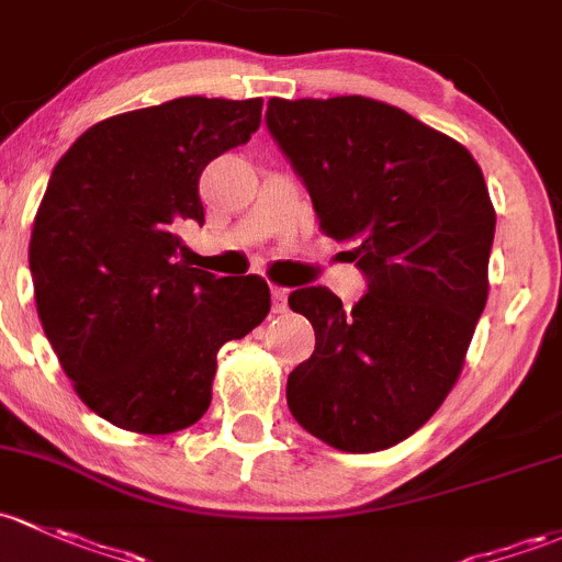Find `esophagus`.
<instances>
[{
	"mask_svg": "<svg viewBox=\"0 0 562 562\" xmlns=\"http://www.w3.org/2000/svg\"><path fill=\"white\" fill-rule=\"evenodd\" d=\"M271 310L285 312L288 310V291L285 288H271Z\"/></svg>",
	"mask_w": 562,
	"mask_h": 562,
	"instance_id": "34e87169",
	"label": "esophagus"
}]
</instances>
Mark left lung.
I'll use <instances>...</instances> for the list:
<instances>
[{
	"label": "left lung",
	"instance_id": "8db88e82",
	"mask_svg": "<svg viewBox=\"0 0 562 562\" xmlns=\"http://www.w3.org/2000/svg\"><path fill=\"white\" fill-rule=\"evenodd\" d=\"M266 128L321 232L350 245L366 277L352 310L323 285L288 299L315 328L288 409L336 450H387L447 398L487 304L495 210L482 169L447 134L366 97L271 99Z\"/></svg>",
	"mask_w": 562,
	"mask_h": 562
}]
</instances>
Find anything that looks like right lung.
I'll list each match as a JSON object with an SVG mask.
<instances>
[{"instance_id":"obj_1","label":"right lung","mask_w":562,"mask_h":562,"mask_svg":"<svg viewBox=\"0 0 562 562\" xmlns=\"http://www.w3.org/2000/svg\"><path fill=\"white\" fill-rule=\"evenodd\" d=\"M261 99L182 97L80 134L47 180L29 241L34 299L82 404L117 428L175 434L202 420L217 350L269 315L258 274L193 269L199 177L261 123Z\"/></svg>"}]
</instances>
